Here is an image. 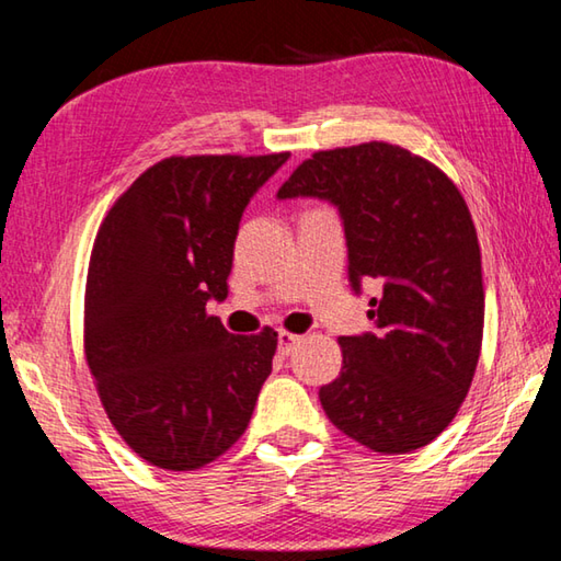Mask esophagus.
<instances>
[{
  "label": "esophagus",
  "instance_id": "obj_1",
  "mask_svg": "<svg viewBox=\"0 0 561 561\" xmlns=\"http://www.w3.org/2000/svg\"><path fill=\"white\" fill-rule=\"evenodd\" d=\"M297 344H299L297 334H291V331H284V329L279 331V354L282 356H289Z\"/></svg>",
  "mask_w": 561,
  "mask_h": 561
}]
</instances>
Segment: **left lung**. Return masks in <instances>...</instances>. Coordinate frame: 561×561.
<instances>
[{"instance_id":"1","label":"left lung","mask_w":561,"mask_h":561,"mask_svg":"<svg viewBox=\"0 0 561 561\" xmlns=\"http://www.w3.org/2000/svg\"><path fill=\"white\" fill-rule=\"evenodd\" d=\"M277 195L334 203L351 284L381 282L368 301L376 334L339 339L341 374L319 391L327 417L374 453L423 448L460 411L485 327L478 230L458 185L423 156L371 140L317 150Z\"/></svg>"}]
</instances>
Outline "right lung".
Returning <instances> with one entry per match:
<instances>
[{"instance_id":"obj_1","label":"right lung","mask_w":561,"mask_h":561,"mask_svg":"<svg viewBox=\"0 0 561 561\" xmlns=\"http://www.w3.org/2000/svg\"><path fill=\"white\" fill-rule=\"evenodd\" d=\"M289 153L170 156L99 227L83 297V354L123 443L156 468H205L242 438L272 374L277 331L230 334L227 297L250 197Z\"/></svg>"}]
</instances>
